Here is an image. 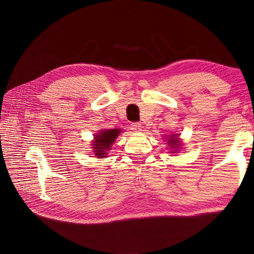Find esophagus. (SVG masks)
Listing matches in <instances>:
<instances>
[{
    "mask_svg": "<svg viewBox=\"0 0 254 254\" xmlns=\"http://www.w3.org/2000/svg\"><path fill=\"white\" fill-rule=\"evenodd\" d=\"M131 127H132V130L135 131V132H140L141 130H142V126H141V123H139V122L132 123Z\"/></svg>",
    "mask_w": 254,
    "mask_h": 254,
    "instance_id": "1",
    "label": "esophagus"
}]
</instances>
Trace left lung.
Wrapping results in <instances>:
<instances>
[{"mask_svg": "<svg viewBox=\"0 0 254 254\" xmlns=\"http://www.w3.org/2000/svg\"><path fill=\"white\" fill-rule=\"evenodd\" d=\"M177 139H178V137H175V136H173V137H171V139L169 140V142H170V144H171V145H176V144H177V145H178V142H177Z\"/></svg>", "mask_w": 254, "mask_h": 254, "instance_id": "1", "label": "left lung"}]
</instances>
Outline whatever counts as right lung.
<instances>
[{
    "mask_svg": "<svg viewBox=\"0 0 254 254\" xmlns=\"http://www.w3.org/2000/svg\"><path fill=\"white\" fill-rule=\"evenodd\" d=\"M121 130H118V128H112V130H104L101 134H97L95 136V143H94V149H95V152L97 157H105L106 150H109L110 147L117 139L119 133Z\"/></svg>",
    "mask_w": 254,
    "mask_h": 254,
    "instance_id": "obj_1",
    "label": "right lung"
}]
</instances>
